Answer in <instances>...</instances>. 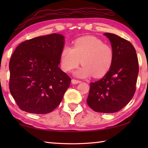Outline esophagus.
Masks as SVG:
<instances>
[{
    "label": "esophagus",
    "instance_id": "34e87169",
    "mask_svg": "<svg viewBox=\"0 0 148 148\" xmlns=\"http://www.w3.org/2000/svg\"><path fill=\"white\" fill-rule=\"evenodd\" d=\"M81 82V81L80 80H78V79H72V83L74 84H79Z\"/></svg>",
    "mask_w": 148,
    "mask_h": 148
}]
</instances>
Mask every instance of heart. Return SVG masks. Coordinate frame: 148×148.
Segmentation results:
<instances>
[{"mask_svg": "<svg viewBox=\"0 0 148 148\" xmlns=\"http://www.w3.org/2000/svg\"><path fill=\"white\" fill-rule=\"evenodd\" d=\"M114 58V50L108 44L94 36H85L75 40L73 47L66 46L61 53L62 69L71 72L81 61L83 67L76 72L77 76H104L111 68Z\"/></svg>", "mask_w": 148, "mask_h": 148, "instance_id": "obj_1", "label": "heart"}]
</instances>
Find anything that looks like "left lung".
<instances>
[{"instance_id":"left-lung-1","label":"left lung","mask_w":148,"mask_h":148,"mask_svg":"<svg viewBox=\"0 0 148 148\" xmlns=\"http://www.w3.org/2000/svg\"><path fill=\"white\" fill-rule=\"evenodd\" d=\"M104 35L114 50L113 64L102 79L90 83L87 103L95 112L109 114L121 110L133 97L139 66L131 42L114 34Z\"/></svg>"}]
</instances>
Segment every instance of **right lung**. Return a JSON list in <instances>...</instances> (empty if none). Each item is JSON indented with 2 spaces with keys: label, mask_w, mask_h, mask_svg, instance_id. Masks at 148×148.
Returning <instances> with one entry per match:
<instances>
[{
  "label": "right lung",
  "mask_w": 148,
  "mask_h": 148,
  "mask_svg": "<svg viewBox=\"0 0 148 148\" xmlns=\"http://www.w3.org/2000/svg\"><path fill=\"white\" fill-rule=\"evenodd\" d=\"M64 36L53 33L22 42L10 60V91L19 108L45 114L59 106L71 78L60 69Z\"/></svg>",
  "instance_id": "1"
}]
</instances>
